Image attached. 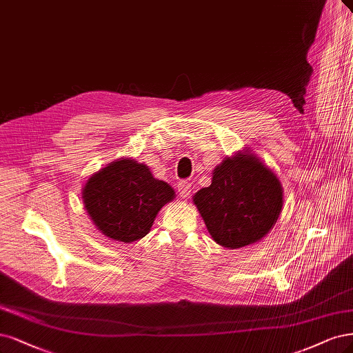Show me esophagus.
<instances>
[{
	"label": "esophagus",
	"instance_id": "1",
	"mask_svg": "<svg viewBox=\"0 0 353 353\" xmlns=\"http://www.w3.org/2000/svg\"><path fill=\"white\" fill-rule=\"evenodd\" d=\"M178 192L182 199H188L191 194V184L187 181H179L178 182Z\"/></svg>",
	"mask_w": 353,
	"mask_h": 353
}]
</instances>
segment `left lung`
<instances>
[{
    "instance_id": "obj_1",
    "label": "left lung",
    "mask_w": 353,
    "mask_h": 353,
    "mask_svg": "<svg viewBox=\"0 0 353 353\" xmlns=\"http://www.w3.org/2000/svg\"><path fill=\"white\" fill-rule=\"evenodd\" d=\"M209 234L228 250L263 239L282 212L283 190L272 169L244 152L213 169L212 184L194 194Z\"/></svg>"
}]
</instances>
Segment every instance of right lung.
<instances>
[{"instance_id":"add662e5","label":"right lung","mask_w":353,"mask_h":353,"mask_svg":"<svg viewBox=\"0 0 353 353\" xmlns=\"http://www.w3.org/2000/svg\"><path fill=\"white\" fill-rule=\"evenodd\" d=\"M81 197L94 226L105 236L128 244L150 232L156 214L175 199V191L156 179L149 166L123 157L93 174Z\"/></svg>"}]
</instances>
